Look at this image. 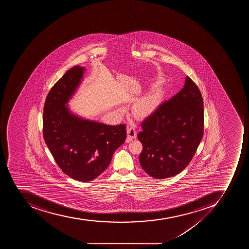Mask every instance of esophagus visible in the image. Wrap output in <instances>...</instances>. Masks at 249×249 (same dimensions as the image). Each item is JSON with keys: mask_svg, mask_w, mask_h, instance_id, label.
<instances>
[{"mask_svg": "<svg viewBox=\"0 0 249 249\" xmlns=\"http://www.w3.org/2000/svg\"><path fill=\"white\" fill-rule=\"evenodd\" d=\"M127 139L126 141H127V142H129L132 139H136V137H137V132H136V130H135L134 127H127Z\"/></svg>", "mask_w": 249, "mask_h": 249, "instance_id": "obj_1", "label": "esophagus"}]
</instances>
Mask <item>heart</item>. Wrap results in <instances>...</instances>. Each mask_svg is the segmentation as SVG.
Here are the masks:
<instances>
[{
  "label": "heart",
  "instance_id": "1",
  "mask_svg": "<svg viewBox=\"0 0 249 249\" xmlns=\"http://www.w3.org/2000/svg\"><path fill=\"white\" fill-rule=\"evenodd\" d=\"M164 97V89L161 87H155L137 99L132 104L131 113L138 119L148 118L154 113L160 107ZM124 109L120 107L118 113L124 114Z\"/></svg>",
  "mask_w": 249,
  "mask_h": 249
}]
</instances>
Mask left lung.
Returning <instances> with one entry per match:
<instances>
[{
  "label": "left lung",
  "instance_id": "1",
  "mask_svg": "<svg viewBox=\"0 0 249 249\" xmlns=\"http://www.w3.org/2000/svg\"><path fill=\"white\" fill-rule=\"evenodd\" d=\"M141 126L138 139L143 146L142 168L157 179L178 175L189 164L203 136V100L198 87L187 76L181 90Z\"/></svg>",
  "mask_w": 249,
  "mask_h": 249
}]
</instances>
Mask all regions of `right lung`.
<instances>
[{
  "label": "right lung",
  "instance_id": "right-lung-1",
  "mask_svg": "<svg viewBox=\"0 0 249 249\" xmlns=\"http://www.w3.org/2000/svg\"><path fill=\"white\" fill-rule=\"evenodd\" d=\"M85 71L84 67H73L51 88L43 107V133L61 171L87 182L106 170L127 132L124 124L107 125L71 111L68 103L82 83Z\"/></svg>",
  "mask_w": 249,
  "mask_h": 249
}]
</instances>
